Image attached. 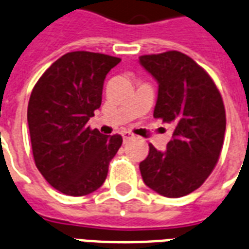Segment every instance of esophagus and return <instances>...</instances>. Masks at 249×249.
Returning a JSON list of instances; mask_svg holds the SVG:
<instances>
[{
    "label": "esophagus",
    "instance_id": "obj_1",
    "mask_svg": "<svg viewBox=\"0 0 249 249\" xmlns=\"http://www.w3.org/2000/svg\"><path fill=\"white\" fill-rule=\"evenodd\" d=\"M121 136H123V140L125 141H128V140H130V138H133L134 136H133V133L128 132V130H124V132H121Z\"/></svg>",
    "mask_w": 249,
    "mask_h": 249
}]
</instances>
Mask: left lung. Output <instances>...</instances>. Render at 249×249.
Listing matches in <instances>:
<instances>
[{
    "label": "left lung",
    "mask_w": 249,
    "mask_h": 249,
    "mask_svg": "<svg viewBox=\"0 0 249 249\" xmlns=\"http://www.w3.org/2000/svg\"><path fill=\"white\" fill-rule=\"evenodd\" d=\"M140 64L158 82L155 119L174 125L167 150L150 143L140 163L143 183L178 198L200 188L221 154L226 130L223 100L215 83L192 58L178 51L145 54Z\"/></svg>",
    "instance_id": "left-lung-1"
}]
</instances>
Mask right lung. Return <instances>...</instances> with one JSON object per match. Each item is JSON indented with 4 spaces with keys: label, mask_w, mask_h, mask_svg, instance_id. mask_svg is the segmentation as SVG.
<instances>
[{
    "label": "right lung",
    "mask_w": 249,
    "mask_h": 249,
    "mask_svg": "<svg viewBox=\"0 0 249 249\" xmlns=\"http://www.w3.org/2000/svg\"><path fill=\"white\" fill-rule=\"evenodd\" d=\"M120 61L103 53H66L32 90L27 121L35 164L64 195L86 196L102 187L123 143L119 134L104 136L86 125L102 104L106 75Z\"/></svg>",
    "instance_id": "obj_1"
}]
</instances>
